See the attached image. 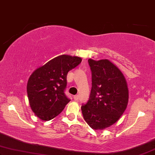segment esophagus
I'll return each instance as SVG.
<instances>
[{
  "label": "esophagus",
  "instance_id": "34e87169",
  "mask_svg": "<svg viewBox=\"0 0 155 155\" xmlns=\"http://www.w3.org/2000/svg\"><path fill=\"white\" fill-rule=\"evenodd\" d=\"M74 100H78V95H76L74 96Z\"/></svg>",
  "mask_w": 155,
  "mask_h": 155
}]
</instances>
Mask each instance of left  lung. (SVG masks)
Masks as SVG:
<instances>
[{"mask_svg": "<svg viewBox=\"0 0 155 155\" xmlns=\"http://www.w3.org/2000/svg\"><path fill=\"white\" fill-rule=\"evenodd\" d=\"M92 88L81 106L84 120L94 130H103L119 120L128 102L127 83L116 65L108 60L89 59Z\"/></svg>", "mask_w": 155, "mask_h": 155, "instance_id": "left-lung-1", "label": "left lung"}]
</instances>
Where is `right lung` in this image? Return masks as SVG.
<instances>
[{
    "label": "right lung",
    "mask_w": 155,
    "mask_h": 155,
    "mask_svg": "<svg viewBox=\"0 0 155 155\" xmlns=\"http://www.w3.org/2000/svg\"><path fill=\"white\" fill-rule=\"evenodd\" d=\"M81 60L77 56H58L38 67L30 76L27 86L29 104L41 120L55 118L70 101L64 94L67 73Z\"/></svg>",
    "instance_id": "1"
}]
</instances>
